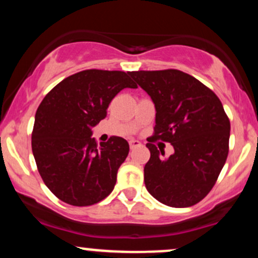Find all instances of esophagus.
Returning <instances> with one entry per match:
<instances>
[{
	"label": "esophagus",
	"instance_id": "esophagus-1",
	"mask_svg": "<svg viewBox=\"0 0 258 258\" xmlns=\"http://www.w3.org/2000/svg\"><path fill=\"white\" fill-rule=\"evenodd\" d=\"M138 147H142V143L139 141H130V148H131V149H136V148H138Z\"/></svg>",
	"mask_w": 258,
	"mask_h": 258
}]
</instances>
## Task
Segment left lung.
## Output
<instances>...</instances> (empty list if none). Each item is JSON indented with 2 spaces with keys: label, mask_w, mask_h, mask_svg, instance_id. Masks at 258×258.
Returning a JSON list of instances; mask_svg holds the SVG:
<instances>
[{
  "label": "left lung",
  "mask_w": 258,
  "mask_h": 258,
  "mask_svg": "<svg viewBox=\"0 0 258 258\" xmlns=\"http://www.w3.org/2000/svg\"><path fill=\"white\" fill-rule=\"evenodd\" d=\"M130 75L149 94L156 110L154 135L147 143V190L167 206H193L210 193L226 164L230 122L223 105L209 87L179 70ZM156 139L173 144L172 156L163 158V151L152 144Z\"/></svg>",
  "instance_id": "obj_1"
}]
</instances>
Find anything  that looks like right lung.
<instances>
[{"instance_id":"add662e5","label":"right lung","mask_w":258,"mask_h":258,"mask_svg":"<svg viewBox=\"0 0 258 258\" xmlns=\"http://www.w3.org/2000/svg\"><path fill=\"white\" fill-rule=\"evenodd\" d=\"M128 75L97 69L76 73L49 91L37 108L32 154L44 184L64 203L90 206L114 189L130 146L112 136L98 147L92 127L106 116L121 90L137 87Z\"/></svg>"}]
</instances>
